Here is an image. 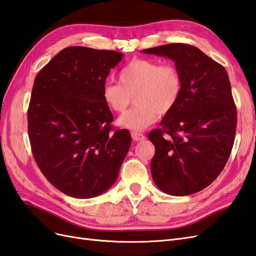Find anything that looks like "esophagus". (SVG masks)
Wrapping results in <instances>:
<instances>
[{"label":"esophagus","instance_id":"esophagus-1","mask_svg":"<svg viewBox=\"0 0 256 256\" xmlns=\"http://www.w3.org/2000/svg\"><path fill=\"white\" fill-rule=\"evenodd\" d=\"M132 138L133 140L135 142H140V140H144V135H142V133H138V132H132Z\"/></svg>","mask_w":256,"mask_h":256}]
</instances>
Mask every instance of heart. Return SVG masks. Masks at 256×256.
I'll return each instance as SVG.
<instances>
[{
    "instance_id": "obj_1",
    "label": "heart",
    "mask_w": 256,
    "mask_h": 256,
    "mask_svg": "<svg viewBox=\"0 0 256 256\" xmlns=\"http://www.w3.org/2000/svg\"><path fill=\"white\" fill-rule=\"evenodd\" d=\"M119 82H106L102 96L106 106L114 112H123L134 96L136 106L122 114L118 126L140 130L156 121L158 114L170 112L181 96L182 80L179 70L170 64L135 59L122 68Z\"/></svg>"
}]
</instances>
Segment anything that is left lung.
Returning a JSON list of instances; mask_svg holds the SVG:
<instances>
[{"mask_svg":"<svg viewBox=\"0 0 256 256\" xmlns=\"http://www.w3.org/2000/svg\"><path fill=\"white\" fill-rule=\"evenodd\" d=\"M172 60L181 96L148 138L154 144L151 174L166 194L186 196L207 188L223 170L235 140L237 112L228 75L221 64L186 44L142 50Z\"/></svg>","mask_w":256,"mask_h":256,"instance_id":"8db88e82","label":"left lung"}]
</instances>
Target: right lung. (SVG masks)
I'll return each instance as SVG.
<instances>
[{
    "label": "right lung",
    "instance_id": "obj_1",
    "mask_svg": "<svg viewBox=\"0 0 256 256\" xmlns=\"http://www.w3.org/2000/svg\"><path fill=\"white\" fill-rule=\"evenodd\" d=\"M122 58L114 50L68 47L35 77L28 110L33 156L50 184L75 198L110 188L130 147L128 130L112 132L114 116L102 96Z\"/></svg>",
    "mask_w": 256,
    "mask_h": 256
}]
</instances>
